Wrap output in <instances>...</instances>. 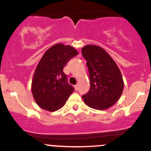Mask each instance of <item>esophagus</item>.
<instances>
[{
	"instance_id": "34e87169",
	"label": "esophagus",
	"mask_w": 151,
	"mask_h": 151,
	"mask_svg": "<svg viewBox=\"0 0 151 151\" xmlns=\"http://www.w3.org/2000/svg\"><path fill=\"white\" fill-rule=\"evenodd\" d=\"M74 89H75L76 91H78V85H74Z\"/></svg>"
}]
</instances>
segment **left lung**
Listing matches in <instances>:
<instances>
[{"instance_id":"left-lung-1","label":"left lung","mask_w":151,"mask_h":151,"mask_svg":"<svg viewBox=\"0 0 151 151\" xmlns=\"http://www.w3.org/2000/svg\"><path fill=\"white\" fill-rule=\"evenodd\" d=\"M82 55L87 60L90 75V90L83 96L84 102L96 109H106L121 97L123 81L121 71L111 56L101 47L86 45Z\"/></svg>"}]
</instances>
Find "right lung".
I'll return each instance as SVG.
<instances>
[{"mask_svg": "<svg viewBox=\"0 0 151 151\" xmlns=\"http://www.w3.org/2000/svg\"><path fill=\"white\" fill-rule=\"evenodd\" d=\"M78 55L73 47L53 45L45 52L35 70L31 91L36 104L45 110L56 111L66 104L74 91L63 69L69 60Z\"/></svg>", "mask_w": 151, "mask_h": 151, "instance_id": "obj_1", "label": "right lung"}]
</instances>
